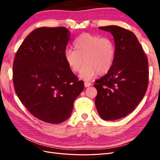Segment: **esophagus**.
Instances as JSON below:
<instances>
[{
	"label": "esophagus",
	"mask_w": 160,
	"mask_h": 160,
	"mask_svg": "<svg viewBox=\"0 0 160 160\" xmlns=\"http://www.w3.org/2000/svg\"><path fill=\"white\" fill-rule=\"evenodd\" d=\"M84 85H85V87H86V88H88V87L91 86L92 84L91 83H89V82H88V81H85Z\"/></svg>",
	"instance_id": "obj_1"
}]
</instances>
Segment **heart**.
<instances>
[{"mask_svg":"<svg viewBox=\"0 0 160 160\" xmlns=\"http://www.w3.org/2000/svg\"><path fill=\"white\" fill-rule=\"evenodd\" d=\"M74 50L67 49L65 59L71 70L78 72L79 77L89 81L95 76L103 75L111 70L116 56L115 42L109 37L83 33L73 42Z\"/></svg>","mask_w":160,"mask_h":160,"instance_id":"heart-1","label":"heart"}]
</instances>
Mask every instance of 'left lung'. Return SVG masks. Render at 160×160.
<instances>
[{
  "mask_svg": "<svg viewBox=\"0 0 160 160\" xmlns=\"http://www.w3.org/2000/svg\"><path fill=\"white\" fill-rule=\"evenodd\" d=\"M99 28L112 34L116 56L112 68L95 81V102L101 118L114 121L132 113L143 98L148 86V61L132 31L115 25Z\"/></svg>",
  "mask_w": 160,
  "mask_h": 160,
  "instance_id": "obj_1",
  "label": "left lung"
}]
</instances>
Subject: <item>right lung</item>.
I'll list each match as a JSON object with an SVG mask.
<instances>
[{"instance_id":"1","label":"right lung","mask_w":160,"mask_h":160,"mask_svg":"<svg viewBox=\"0 0 160 160\" xmlns=\"http://www.w3.org/2000/svg\"><path fill=\"white\" fill-rule=\"evenodd\" d=\"M70 32L65 27H41L32 31L16 53L12 80L22 103L37 118L60 123L69 118L83 81L65 59Z\"/></svg>"}]
</instances>
